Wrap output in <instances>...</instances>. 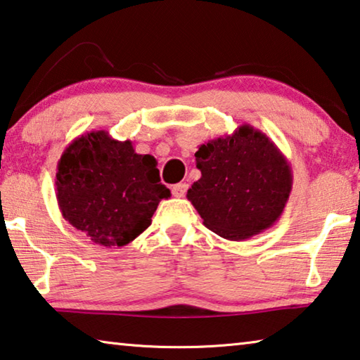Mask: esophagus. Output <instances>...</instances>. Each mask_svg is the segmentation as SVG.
Segmentation results:
<instances>
[{"mask_svg": "<svg viewBox=\"0 0 360 360\" xmlns=\"http://www.w3.org/2000/svg\"><path fill=\"white\" fill-rule=\"evenodd\" d=\"M186 190H188L186 184H176V185L172 186V194L175 198H184Z\"/></svg>", "mask_w": 360, "mask_h": 360, "instance_id": "esophagus-1", "label": "esophagus"}]
</instances>
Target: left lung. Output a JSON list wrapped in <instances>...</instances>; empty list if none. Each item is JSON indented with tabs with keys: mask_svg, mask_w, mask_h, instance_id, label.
I'll list each match as a JSON object with an SVG mask.
<instances>
[{
	"mask_svg": "<svg viewBox=\"0 0 360 360\" xmlns=\"http://www.w3.org/2000/svg\"><path fill=\"white\" fill-rule=\"evenodd\" d=\"M201 179L188 190L210 231L244 240L273 226L292 191L290 164L266 134L249 124L194 153Z\"/></svg>",
	"mask_w": 360,
	"mask_h": 360,
	"instance_id": "8db88e82",
	"label": "left lung"
}]
</instances>
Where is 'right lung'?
<instances>
[{
    "instance_id": "right-lung-1",
    "label": "right lung",
    "mask_w": 360,
    "mask_h": 360,
    "mask_svg": "<svg viewBox=\"0 0 360 360\" xmlns=\"http://www.w3.org/2000/svg\"><path fill=\"white\" fill-rule=\"evenodd\" d=\"M156 159L105 131L75 139L57 164L56 196L63 219L98 245L122 247L151 225L170 190Z\"/></svg>"
}]
</instances>
